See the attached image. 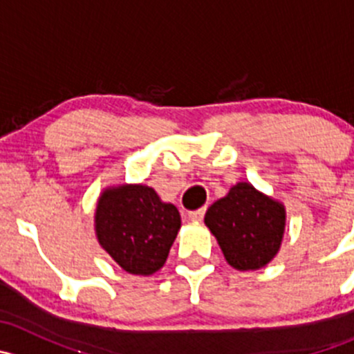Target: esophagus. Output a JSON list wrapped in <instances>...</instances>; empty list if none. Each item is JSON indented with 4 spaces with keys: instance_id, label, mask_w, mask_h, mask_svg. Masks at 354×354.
<instances>
[{
    "instance_id": "esophagus-1",
    "label": "esophagus",
    "mask_w": 354,
    "mask_h": 354,
    "mask_svg": "<svg viewBox=\"0 0 354 354\" xmlns=\"http://www.w3.org/2000/svg\"><path fill=\"white\" fill-rule=\"evenodd\" d=\"M203 216H205V209H198V210H192V212H188V219L195 221V223L202 221Z\"/></svg>"
}]
</instances>
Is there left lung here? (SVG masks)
Returning a JSON list of instances; mask_svg holds the SVG:
<instances>
[{
    "instance_id": "obj_1",
    "label": "left lung",
    "mask_w": 354,
    "mask_h": 354,
    "mask_svg": "<svg viewBox=\"0 0 354 354\" xmlns=\"http://www.w3.org/2000/svg\"><path fill=\"white\" fill-rule=\"evenodd\" d=\"M284 219V207L248 183L231 188L205 214L207 227L227 263L240 270L260 269L274 259L283 240Z\"/></svg>"
}]
</instances>
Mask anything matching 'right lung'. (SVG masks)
<instances>
[{"label": "right lung", "mask_w": 354, "mask_h": 354, "mask_svg": "<svg viewBox=\"0 0 354 354\" xmlns=\"http://www.w3.org/2000/svg\"><path fill=\"white\" fill-rule=\"evenodd\" d=\"M180 226L176 207L160 202L156 192L144 185L111 188L99 198V243L130 274L149 276L159 270Z\"/></svg>", "instance_id": "1"}]
</instances>
